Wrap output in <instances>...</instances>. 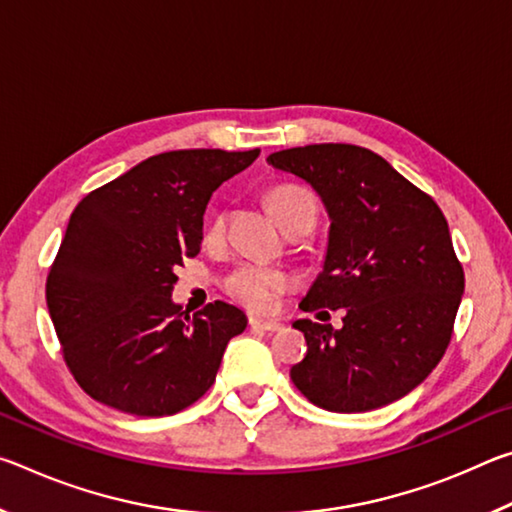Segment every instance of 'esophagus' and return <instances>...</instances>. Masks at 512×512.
Returning <instances> with one entry per match:
<instances>
[{
    "instance_id": "esophagus-1",
    "label": "esophagus",
    "mask_w": 512,
    "mask_h": 512,
    "mask_svg": "<svg viewBox=\"0 0 512 512\" xmlns=\"http://www.w3.org/2000/svg\"><path fill=\"white\" fill-rule=\"evenodd\" d=\"M248 323L255 329H264V332H280V329L284 327L282 323H277V320H264V318H255V316H250Z\"/></svg>"
}]
</instances>
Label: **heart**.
<instances>
[{
    "label": "heart",
    "mask_w": 512,
    "mask_h": 512,
    "mask_svg": "<svg viewBox=\"0 0 512 512\" xmlns=\"http://www.w3.org/2000/svg\"><path fill=\"white\" fill-rule=\"evenodd\" d=\"M266 207L273 214V219L284 230L307 225L311 230L316 221V201L305 187L298 185H277L266 194ZM223 214L212 216L205 223L203 241L207 246L219 244L223 239ZM225 291L241 305L253 311H271L277 298L291 287V277L277 268H266L257 264H244L232 271L223 282Z\"/></svg>",
    "instance_id": "heart-1"
}]
</instances>
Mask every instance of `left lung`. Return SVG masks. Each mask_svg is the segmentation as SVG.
Wrapping results in <instances>:
<instances>
[{"label": "left lung", "instance_id": "obj_1", "mask_svg": "<svg viewBox=\"0 0 512 512\" xmlns=\"http://www.w3.org/2000/svg\"><path fill=\"white\" fill-rule=\"evenodd\" d=\"M266 162L307 180L332 221L323 273L300 309H345L341 329L293 323L307 339L293 384L336 413L400 400L443 359L463 298L465 273L445 214L363 146H296Z\"/></svg>", "mask_w": 512, "mask_h": 512}]
</instances>
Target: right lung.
I'll return each instance as SVG.
<instances>
[{"label":"right lung","instance_id":"right-lung-1","mask_svg":"<svg viewBox=\"0 0 512 512\" xmlns=\"http://www.w3.org/2000/svg\"><path fill=\"white\" fill-rule=\"evenodd\" d=\"M257 155L160 153L74 207L49 266L47 307L67 368L92 400L160 418L210 391L248 318L221 300L189 318L171 291L176 268L201 250L212 192Z\"/></svg>","mask_w":512,"mask_h":512}]
</instances>
